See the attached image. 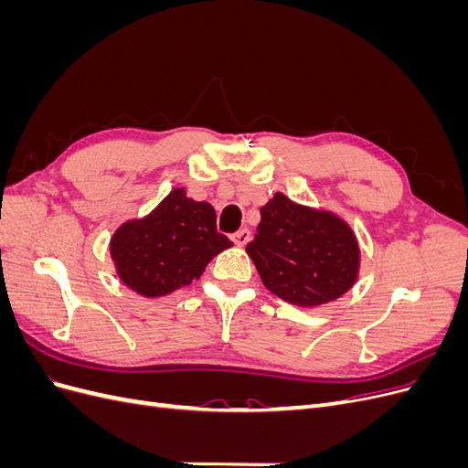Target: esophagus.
<instances>
[{
    "instance_id": "esophagus-1",
    "label": "esophagus",
    "mask_w": 468,
    "mask_h": 468,
    "mask_svg": "<svg viewBox=\"0 0 468 468\" xmlns=\"http://www.w3.org/2000/svg\"><path fill=\"white\" fill-rule=\"evenodd\" d=\"M250 239H251V232H250L248 229H242V230H238V232L232 234V242H234L236 246H239V248L246 246V244L250 242Z\"/></svg>"
}]
</instances>
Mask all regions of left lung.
I'll use <instances>...</instances> for the list:
<instances>
[{
	"label": "left lung",
	"mask_w": 468,
	"mask_h": 468,
	"mask_svg": "<svg viewBox=\"0 0 468 468\" xmlns=\"http://www.w3.org/2000/svg\"><path fill=\"white\" fill-rule=\"evenodd\" d=\"M258 234L246 246L267 291L296 306H320L356 285L361 251L349 224L330 210L275 193L260 208Z\"/></svg>",
	"instance_id": "1"
}]
</instances>
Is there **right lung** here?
Masks as SVG:
<instances>
[{"mask_svg":"<svg viewBox=\"0 0 468 468\" xmlns=\"http://www.w3.org/2000/svg\"><path fill=\"white\" fill-rule=\"evenodd\" d=\"M232 242L217 232V212L186 189L169 193L144 218L124 222L111 238L119 279L146 299L174 292L199 279L208 261Z\"/></svg>","mask_w":468,"mask_h":468,"instance_id":"right-lung-1","label":"right lung"}]
</instances>
